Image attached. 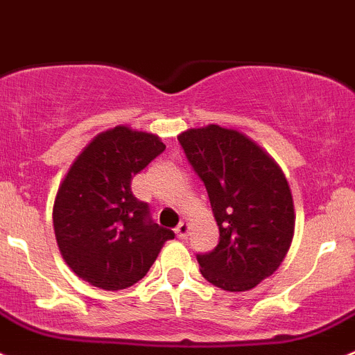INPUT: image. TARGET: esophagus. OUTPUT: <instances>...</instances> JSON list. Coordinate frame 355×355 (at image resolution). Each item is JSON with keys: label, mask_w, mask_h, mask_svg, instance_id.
<instances>
[{"label": "esophagus", "mask_w": 355, "mask_h": 355, "mask_svg": "<svg viewBox=\"0 0 355 355\" xmlns=\"http://www.w3.org/2000/svg\"><path fill=\"white\" fill-rule=\"evenodd\" d=\"M189 230H191L189 223L182 221L180 225H178L177 228H175V233H177L178 239H185V237H187V235H189Z\"/></svg>", "instance_id": "34e87169"}]
</instances>
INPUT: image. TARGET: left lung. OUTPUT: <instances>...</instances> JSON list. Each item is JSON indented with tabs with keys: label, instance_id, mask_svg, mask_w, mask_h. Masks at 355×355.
Masks as SVG:
<instances>
[{
	"label": "left lung",
	"instance_id": "8db88e82",
	"mask_svg": "<svg viewBox=\"0 0 355 355\" xmlns=\"http://www.w3.org/2000/svg\"><path fill=\"white\" fill-rule=\"evenodd\" d=\"M203 180L219 226V244L198 254L201 276L226 292H245L285 260L295 228L288 180L257 141L210 123L178 134Z\"/></svg>",
	"mask_w": 355,
	"mask_h": 355
}]
</instances>
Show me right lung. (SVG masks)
Listing matches in <instances>:
<instances>
[{"label":"right lung","instance_id":"obj_1","mask_svg":"<svg viewBox=\"0 0 355 355\" xmlns=\"http://www.w3.org/2000/svg\"><path fill=\"white\" fill-rule=\"evenodd\" d=\"M166 148L159 136L116 125L97 134L76 157L54 198L53 225L63 260L102 290H123L145 277L166 241L130 191L134 175Z\"/></svg>","mask_w":355,"mask_h":355}]
</instances>
